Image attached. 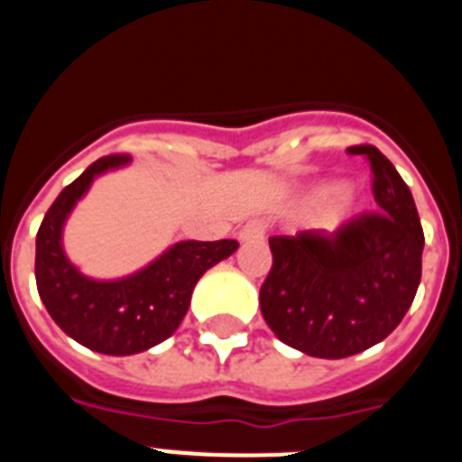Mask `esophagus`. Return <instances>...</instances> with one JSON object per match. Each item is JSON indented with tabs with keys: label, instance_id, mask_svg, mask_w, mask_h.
Returning <instances> with one entry per match:
<instances>
[{
	"label": "esophagus",
	"instance_id": "1",
	"mask_svg": "<svg viewBox=\"0 0 462 462\" xmlns=\"http://www.w3.org/2000/svg\"><path fill=\"white\" fill-rule=\"evenodd\" d=\"M263 234H266V222H263V219H250V222L245 224L238 231V238L245 243V240L263 238Z\"/></svg>",
	"mask_w": 462,
	"mask_h": 462
}]
</instances>
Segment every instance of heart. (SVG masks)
Segmentation results:
<instances>
[{
    "label": "heart",
    "instance_id": "b5f03b06",
    "mask_svg": "<svg viewBox=\"0 0 462 462\" xmlns=\"http://www.w3.org/2000/svg\"><path fill=\"white\" fill-rule=\"evenodd\" d=\"M340 194H342V187H324V189L317 191V199H319V201H333V199Z\"/></svg>",
    "mask_w": 462,
    "mask_h": 462
}]
</instances>
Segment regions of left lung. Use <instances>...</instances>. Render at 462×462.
Listing matches in <instances>:
<instances>
[{
    "instance_id": "8db88e82",
    "label": "left lung",
    "mask_w": 462,
    "mask_h": 462,
    "mask_svg": "<svg viewBox=\"0 0 462 462\" xmlns=\"http://www.w3.org/2000/svg\"><path fill=\"white\" fill-rule=\"evenodd\" d=\"M373 171L379 210L337 231L273 236L261 314L284 345L345 358L382 342L402 321L421 282L423 228L410 187L374 145H354Z\"/></svg>"
}]
</instances>
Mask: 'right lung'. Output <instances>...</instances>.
<instances>
[{"label": "right lung", "mask_w": 462, "mask_h": 462, "mask_svg": "<svg viewBox=\"0 0 462 462\" xmlns=\"http://www.w3.org/2000/svg\"><path fill=\"white\" fill-rule=\"evenodd\" d=\"M129 164V154L97 159L64 187L36 234V289L60 328L92 352L129 356L164 342L185 319L191 291L208 268L238 250L236 240H182L125 280L80 275L62 247V226L94 175Z\"/></svg>", "instance_id": "add662e5"}]
</instances>
